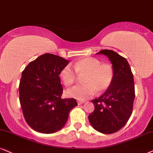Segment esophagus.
I'll return each mask as SVG.
<instances>
[{
  "instance_id": "obj_1",
  "label": "esophagus",
  "mask_w": 153,
  "mask_h": 153,
  "mask_svg": "<svg viewBox=\"0 0 153 153\" xmlns=\"http://www.w3.org/2000/svg\"><path fill=\"white\" fill-rule=\"evenodd\" d=\"M84 101H77V103H78V105H82V103H84Z\"/></svg>"
}]
</instances>
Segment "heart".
Instances as JSON below:
<instances>
[{
    "label": "heart",
    "instance_id": "b5f03b06",
    "mask_svg": "<svg viewBox=\"0 0 153 153\" xmlns=\"http://www.w3.org/2000/svg\"><path fill=\"white\" fill-rule=\"evenodd\" d=\"M74 69L69 65L62 69L59 78L66 86H69L76 82L77 76H82L84 84L76 86L66 91L67 97L79 100L88 99L97 92L105 91L111 86L114 79V69L110 65L101 63L97 58L84 57L75 62L72 65Z\"/></svg>",
    "mask_w": 153,
    "mask_h": 153
}]
</instances>
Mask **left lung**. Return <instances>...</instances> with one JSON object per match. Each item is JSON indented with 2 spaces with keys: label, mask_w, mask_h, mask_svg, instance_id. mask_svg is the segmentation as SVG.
Masks as SVG:
<instances>
[{
  "label": "left lung",
  "mask_w": 153,
  "mask_h": 153,
  "mask_svg": "<svg viewBox=\"0 0 153 153\" xmlns=\"http://www.w3.org/2000/svg\"><path fill=\"white\" fill-rule=\"evenodd\" d=\"M114 69V79L105 93L92 100L94 111L88 120L96 131L111 134L121 129L131 117L135 99L133 75L126 58L113 50H103Z\"/></svg>",
  "instance_id": "left-lung-1"
}]
</instances>
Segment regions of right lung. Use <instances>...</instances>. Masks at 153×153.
Wrapping results in <instances>:
<instances>
[{"mask_svg": "<svg viewBox=\"0 0 153 153\" xmlns=\"http://www.w3.org/2000/svg\"><path fill=\"white\" fill-rule=\"evenodd\" d=\"M69 60L45 54L30 62L19 85L20 103L27 123L35 131L53 133L65 126L69 111L77 105L74 99H62L59 72Z\"/></svg>", "mask_w": 153, "mask_h": 153, "instance_id": "add662e5", "label": "right lung"}]
</instances>
